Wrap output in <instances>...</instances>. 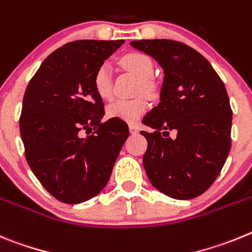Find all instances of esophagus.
Wrapping results in <instances>:
<instances>
[{
  "instance_id": "34e87169",
  "label": "esophagus",
  "mask_w": 252,
  "mask_h": 252,
  "mask_svg": "<svg viewBox=\"0 0 252 252\" xmlns=\"http://www.w3.org/2000/svg\"><path fill=\"white\" fill-rule=\"evenodd\" d=\"M129 131H130L131 134H137L139 130H138L137 126H134V124H130V126H129Z\"/></svg>"
}]
</instances>
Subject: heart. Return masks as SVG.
Masks as SVG:
<instances>
[{
	"instance_id": "b5f03b06",
	"label": "heart",
	"mask_w": 252,
	"mask_h": 252,
	"mask_svg": "<svg viewBox=\"0 0 252 252\" xmlns=\"http://www.w3.org/2000/svg\"><path fill=\"white\" fill-rule=\"evenodd\" d=\"M122 64L140 80L138 92H143L146 94L152 93V84L149 79L153 76L154 65L148 55L142 53L126 54L122 59ZM93 85L96 94L101 99L108 100L112 98V65L109 63L105 61L96 69L93 78ZM148 106L149 103L144 96H138L134 99H118L108 105L106 114L113 119H121L126 123H135L147 112Z\"/></svg>"
}]
</instances>
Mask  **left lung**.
<instances>
[{
  "label": "left lung",
  "mask_w": 252,
  "mask_h": 252,
  "mask_svg": "<svg viewBox=\"0 0 252 252\" xmlns=\"http://www.w3.org/2000/svg\"><path fill=\"white\" fill-rule=\"evenodd\" d=\"M163 69L159 104L143 118V167L158 191L191 199L210 187L231 148L232 110L226 88L198 51L172 40L131 41ZM174 130V138L169 137Z\"/></svg>",
  "instance_id": "obj_1"
}]
</instances>
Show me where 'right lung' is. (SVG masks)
<instances>
[{"label": "right lung", "instance_id": "add662e5", "mask_svg": "<svg viewBox=\"0 0 252 252\" xmlns=\"http://www.w3.org/2000/svg\"><path fill=\"white\" fill-rule=\"evenodd\" d=\"M123 44L69 42L42 61L27 85L20 118L25 156L61 202L75 205L100 193L129 135L121 119L101 123L104 103L93 85L96 69Z\"/></svg>", "mask_w": 252, "mask_h": 252}]
</instances>
